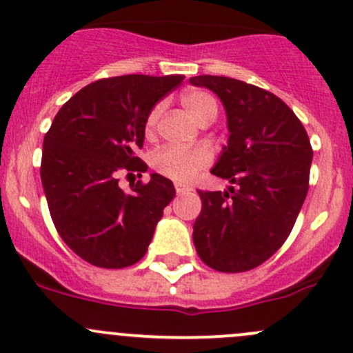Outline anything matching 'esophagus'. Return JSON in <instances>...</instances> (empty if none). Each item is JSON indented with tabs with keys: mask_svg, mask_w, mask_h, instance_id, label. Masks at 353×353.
<instances>
[{
	"mask_svg": "<svg viewBox=\"0 0 353 353\" xmlns=\"http://www.w3.org/2000/svg\"><path fill=\"white\" fill-rule=\"evenodd\" d=\"M176 193L177 194H186V193H190L191 191V188L190 186H186V184H181V183H176Z\"/></svg>",
	"mask_w": 353,
	"mask_h": 353,
	"instance_id": "1",
	"label": "esophagus"
}]
</instances>
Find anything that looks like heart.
Here are the masks:
<instances>
[{
    "label": "heart",
    "mask_w": 353,
    "mask_h": 353,
    "mask_svg": "<svg viewBox=\"0 0 353 353\" xmlns=\"http://www.w3.org/2000/svg\"><path fill=\"white\" fill-rule=\"evenodd\" d=\"M181 102H183L188 112L199 124L212 123L216 117V112H219L215 99L201 90L184 92L181 95ZM160 112H162V105H155L150 110V114H148L147 123H145L147 134L154 133L157 123H159ZM208 163L210 154L205 148H190V150H184V148L177 147H162L152 157V165L155 167L157 172L169 177V179L179 181V183L193 179L199 170L205 169Z\"/></svg>",
    "instance_id": "1"
}]
</instances>
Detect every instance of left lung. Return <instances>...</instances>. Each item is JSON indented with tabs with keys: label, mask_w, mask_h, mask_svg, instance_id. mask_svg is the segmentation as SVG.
Returning a JSON list of instances; mask_svg holds the SVG:
<instances>
[{
	"label": "left lung",
	"mask_w": 353,
	"mask_h": 353,
	"mask_svg": "<svg viewBox=\"0 0 353 353\" xmlns=\"http://www.w3.org/2000/svg\"><path fill=\"white\" fill-rule=\"evenodd\" d=\"M190 81L215 92L229 124V143L212 174L229 191H198L201 213L193 243L205 265L241 273L272 258L294 229L309 190L312 147L282 99L256 85L203 74Z\"/></svg>",
	"instance_id": "8db88e82"
}]
</instances>
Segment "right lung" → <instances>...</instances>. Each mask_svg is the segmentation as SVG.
Listing matches in <instances>:
<instances>
[{"label": "right lung", "mask_w": 353, "mask_h": 353, "mask_svg": "<svg viewBox=\"0 0 353 353\" xmlns=\"http://www.w3.org/2000/svg\"><path fill=\"white\" fill-rule=\"evenodd\" d=\"M183 74H124L81 88L59 109L44 137L41 179L49 213L68 248L99 268L140 261L163 208L176 196L160 174L119 188L121 174L141 177L137 155L154 105L179 87Z\"/></svg>", "instance_id": "right-lung-1"}]
</instances>
